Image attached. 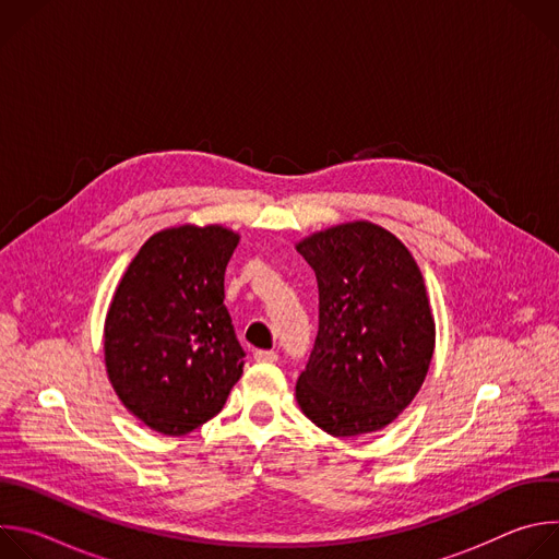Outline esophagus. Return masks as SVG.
Returning <instances> with one entry per match:
<instances>
[{"mask_svg": "<svg viewBox=\"0 0 559 559\" xmlns=\"http://www.w3.org/2000/svg\"><path fill=\"white\" fill-rule=\"evenodd\" d=\"M254 360H257V362H276V360H278V354L272 352V349H259V352L254 354Z\"/></svg>", "mask_w": 559, "mask_h": 559, "instance_id": "34e87169", "label": "esophagus"}]
</instances>
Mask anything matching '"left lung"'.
<instances>
[{
	"mask_svg": "<svg viewBox=\"0 0 559 559\" xmlns=\"http://www.w3.org/2000/svg\"><path fill=\"white\" fill-rule=\"evenodd\" d=\"M296 250L318 281V334L296 401L336 438L378 431L414 401L433 356L423 274L393 234L367 221L313 234Z\"/></svg>",
	"mask_w": 559,
	"mask_h": 559,
	"instance_id": "obj_1",
	"label": "left lung"
}]
</instances>
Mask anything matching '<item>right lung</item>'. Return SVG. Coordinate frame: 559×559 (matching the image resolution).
Wrapping results in <instances>:
<instances>
[{
    "label": "right lung",
    "instance_id": "obj_1",
    "mask_svg": "<svg viewBox=\"0 0 559 559\" xmlns=\"http://www.w3.org/2000/svg\"><path fill=\"white\" fill-rule=\"evenodd\" d=\"M238 236L173 227L128 265L106 318V367L121 403L150 429L186 436L214 418L241 378L246 352L223 305Z\"/></svg>",
    "mask_w": 559,
    "mask_h": 559
}]
</instances>
